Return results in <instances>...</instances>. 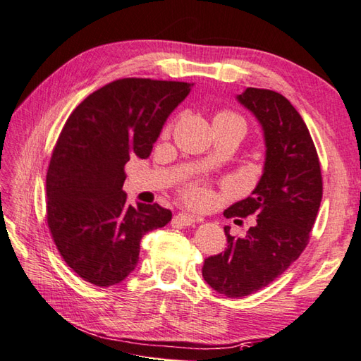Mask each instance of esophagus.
<instances>
[{"label": "esophagus", "instance_id": "obj_1", "mask_svg": "<svg viewBox=\"0 0 361 361\" xmlns=\"http://www.w3.org/2000/svg\"><path fill=\"white\" fill-rule=\"evenodd\" d=\"M176 221H178L181 225H192L194 222H200L202 217L189 214V213H178L176 214Z\"/></svg>", "mask_w": 361, "mask_h": 361}]
</instances>
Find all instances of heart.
Segmentation results:
<instances>
[{"label": "heart", "mask_w": 361, "mask_h": 361, "mask_svg": "<svg viewBox=\"0 0 361 361\" xmlns=\"http://www.w3.org/2000/svg\"><path fill=\"white\" fill-rule=\"evenodd\" d=\"M217 117L238 118V120H241V122H243L241 117L228 114V112H221V114H219ZM185 197H186V200H188L189 203H192V204H204V203H208V200H209L208 190L204 189L203 186H200V185H190V186H188V188L185 189Z\"/></svg>", "instance_id": "1"}]
</instances>
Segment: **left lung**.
<instances>
[{
    "label": "left lung",
    "mask_w": 361,
    "mask_h": 361,
    "mask_svg": "<svg viewBox=\"0 0 361 361\" xmlns=\"http://www.w3.org/2000/svg\"><path fill=\"white\" fill-rule=\"evenodd\" d=\"M236 100L264 136L263 175L252 194L224 211L225 217L257 216L244 238L230 235L227 249L204 259L203 279L219 294L244 298L283 274L305 249L322 199V175L305 122L283 95L247 87Z\"/></svg>",
    "instance_id": "left-lung-1"
}]
</instances>
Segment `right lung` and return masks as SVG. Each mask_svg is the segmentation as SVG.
I'll use <instances>...</instances> for the list:
<instances>
[{
  "mask_svg": "<svg viewBox=\"0 0 361 361\" xmlns=\"http://www.w3.org/2000/svg\"><path fill=\"white\" fill-rule=\"evenodd\" d=\"M194 84L123 78L90 94L67 118L47 172V221L67 266L112 286L136 269L140 239L171 222L158 203H126L125 164L150 157Z\"/></svg>",
  "mask_w": 361,
  "mask_h": 361,
  "instance_id": "obj_1",
  "label": "right lung"
}]
</instances>
